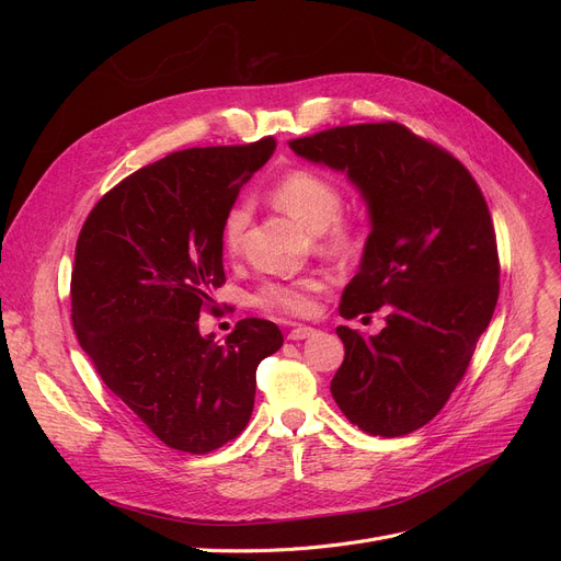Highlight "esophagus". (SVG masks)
Segmentation results:
<instances>
[{"instance_id":"1","label":"esophagus","mask_w":561,"mask_h":561,"mask_svg":"<svg viewBox=\"0 0 561 561\" xmlns=\"http://www.w3.org/2000/svg\"><path fill=\"white\" fill-rule=\"evenodd\" d=\"M313 334H316V330H313V328L300 325V328H296V330H290V332H288V339H290V341H305V339H309V336H313Z\"/></svg>"}]
</instances>
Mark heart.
<instances>
[{
    "label": "heart",
    "instance_id": "b5f03b06",
    "mask_svg": "<svg viewBox=\"0 0 561 561\" xmlns=\"http://www.w3.org/2000/svg\"><path fill=\"white\" fill-rule=\"evenodd\" d=\"M273 204L288 218L300 222L309 233L320 239L322 252L339 259L357 256L366 243V225L357 218H341L343 195L341 188L316 170H290L275 184L271 193ZM248 229V211L243 206L233 209L222 229V245L227 254H239ZM325 288L322 277H302L290 282L265 284L254 302L265 311L290 316H307L313 311L318 290Z\"/></svg>",
    "mask_w": 561,
    "mask_h": 561
}]
</instances>
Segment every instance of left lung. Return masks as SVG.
Here are the masks:
<instances>
[{"label":"left lung","instance_id":"left-lung-1","mask_svg":"<svg viewBox=\"0 0 561 561\" xmlns=\"http://www.w3.org/2000/svg\"><path fill=\"white\" fill-rule=\"evenodd\" d=\"M288 145L343 172L366 204L370 233L341 316L389 307L379 334L336 328L345 359L330 391L364 432L404 436L444 409L491 322L500 271L486 202L455 157L396 123Z\"/></svg>","mask_w":561,"mask_h":561}]
</instances>
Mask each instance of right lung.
Segmentation results:
<instances>
[{
	"label": "right lung",
	"mask_w": 561,
	"mask_h": 561,
	"mask_svg": "<svg viewBox=\"0 0 561 561\" xmlns=\"http://www.w3.org/2000/svg\"><path fill=\"white\" fill-rule=\"evenodd\" d=\"M273 138L195 147L145 165L85 218L72 271V325L104 385L165 446L204 455L248 425L256 366L284 343L245 318L225 343L199 311L225 284L222 229Z\"/></svg>",
	"instance_id": "obj_1"
}]
</instances>
